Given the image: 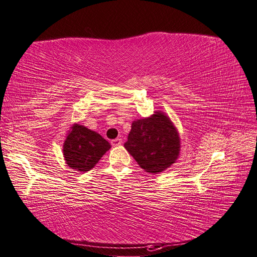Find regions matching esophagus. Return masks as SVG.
<instances>
[{
    "mask_svg": "<svg viewBox=\"0 0 257 257\" xmlns=\"http://www.w3.org/2000/svg\"><path fill=\"white\" fill-rule=\"evenodd\" d=\"M121 144H122L121 138H115V139L111 140V145L113 146V147H115V146H120Z\"/></svg>",
    "mask_w": 257,
    "mask_h": 257,
    "instance_id": "obj_1",
    "label": "esophagus"
}]
</instances>
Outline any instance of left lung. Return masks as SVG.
<instances>
[{
  "mask_svg": "<svg viewBox=\"0 0 257 257\" xmlns=\"http://www.w3.org/2000/svg\"><path fill=\"white\" fill-rule=\"evenodd\" d=\"M124 148L146 172L159 174L177 162L179 133L167 114L156 110L150 117L133 121Z\"/></svg>",
  "mask_w": 257,
  "mask_h": 257,
  "instance_id": "left-lung-1",
  "label": "left lung"
}]
</instances>
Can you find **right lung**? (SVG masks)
<instances>
[{"instance_id": "right-lung-1", "label": "right lung", "mask_w": 257, "mask_h": 257, "mask_svg": "<svg viewBox=\"0 0 257 257\" xmlns=\"http://www.w3.org/2000/svg\"><path fill=\"white\" fill-rule=\"evenodd\" d=\"M111 148L101 135L79 123L72 124L63 144V157L70 168L78 173L92 169Z\"/></svg>"}]
</instances>
